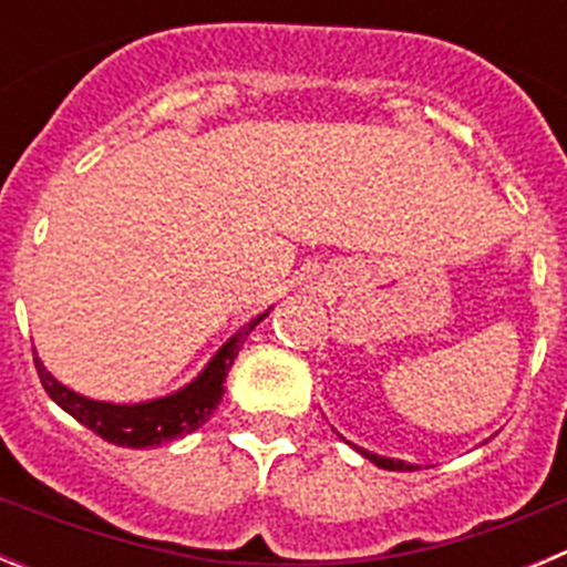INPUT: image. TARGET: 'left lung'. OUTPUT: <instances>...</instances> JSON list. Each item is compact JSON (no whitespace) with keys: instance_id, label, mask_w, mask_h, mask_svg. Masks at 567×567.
<instances>
[{"instance_id":"obj_1","label":"left lung","mask_w":567,"mask_h":567,"mask_svg":"<svg viewBox=\"0 0 567 567\" xmlns=\"http://www.w3.org/2000/svg\"><path fill=\"white\" fill-rule=\"evenodd\" d=\"M358 449V445H354ZM360 454H363L365 460H372L374 465H380V468H389V471H412L414 465L412 463H403V460H392V457H380V454H372V452H365V449H358Z\"/></svg>"}]
</instances>
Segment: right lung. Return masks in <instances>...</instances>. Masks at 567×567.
Returning a JSON list of instances; mask_svg holds the SVG:
<instances>
[{
	"mask_svg": "<svg viewBox=\"0 0 567 567\" xmlns=\"http://www.w3.org/2000/svg\"><path fill=\"white\" fill-rule=\"evenodd\" d=\"M267 318V312L258 315L252 323L240 329L238 334L227 340V343L215 352L193 383H187L182 392L167 394V398L150 400V403L135 405H118V403H102V400H90L76 394L73 389L59 383L53 374L42 365L33 349V363H37L39 380H42L44 392L56 405H62L70 417H76L79 423L87 425L90 432L99 434L102 440L113 445H124V449H147V445H162L169 440H178L184 434H193L195 429H202L209 420V414L218 409L224 398V383L233 369V360L238 358L240 346L247 340V334L258 327L260 320Z\"/></svg>",
	"mask_w": 567,
	"mask_h": 567,
	"instance_id": "right-lung-1",
	"label": "right lung"
}]
</instances>
